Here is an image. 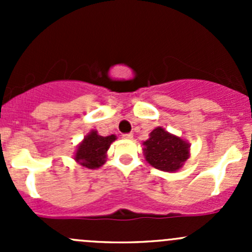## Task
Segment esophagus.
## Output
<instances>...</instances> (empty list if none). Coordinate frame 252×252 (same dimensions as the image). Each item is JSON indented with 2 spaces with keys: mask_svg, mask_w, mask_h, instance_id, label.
<instances>
[{
  "mask_svg": "<svg viewBox=\"0 0 252 252\" xmlns=\"http://www.w3.org/2000/svg\"><path fill=\"white\" fill-rule=\"evenodd\" d=\"M123 139H126V140H130V139H133V134H123Z\"/></svg>",
  "mask_w": 252,
  "mask_h": 252,
  "instance_id": "1",
  "label": "esophagus"
}]
</instances>
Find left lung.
Here are the masks:
<instances>
[{"label": "left lung", "instance_id": "left-lung-1", "mask_svg": "<svg viewBox=\"0 0 252 252\" xmlns=\"http://www.w3.org/2000/svg\"><path fill=\"white\" fill-rule=\"evenodd\" d=\"M142 145L146 161L163 172L178 171L190 156V145L162 126L155 128Z\"/></svg>", "mask_w": 252, "mask_h": 252}]
</instances>
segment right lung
<instances>
[{"label":"right lung","instance_id":"obj_1","mask_svg":"<svg viewBox=\"0 0 252 252\" xmlns=\"http://www.w3.org/2000/svg\"><path fill=\"white\" fill-rule=\"evenodd\" d=\"M116 139V135L101 136L96 130H91L78 145L74 159L85 168H98L105 164L107 150Z\"/></svg>","mask_w":252,"mask_h":252}]
</instances>
